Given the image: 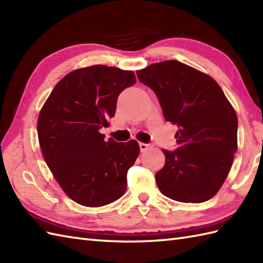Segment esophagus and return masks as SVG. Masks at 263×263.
I'll return each instance as SVG.
<instances>
[{
  "mask_svg": "<svg viewBox=\"0 0 263 263\" xmlns=\"http://www.w3.org/2000/svg\"><path fill=\"white\" fill-rule=\"evenodd\" d=\"M139 147H140V150H141V152L143 153V152H146V150L150 147V144H149V143H143V142H140V143H139Z\"/></svg>",
  "mask_w": 263,
  "mask_h": 263,
  "instance_id": "34e87169",
  "label": "esophagus"
}]
</instances>
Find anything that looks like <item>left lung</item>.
Here are the masks:
<instances>
[{"label":"left lung","mask_w":263,"mask_h":263,"mask_svg":"<svg viewBox=\"0 0 263 263\" xmlns=\"http://www.w3.org/2000/svg\"><path fill=\"white\" fill-rule=\"evenodd\" d=\"M157 96L167 122L176 124L177 148L163 149L156 182L167 198L200 203L219 191L237 150V116L219 85L178 61L137 71Z\"/></svg>","instance_id":"obj_1"}]
</instances>
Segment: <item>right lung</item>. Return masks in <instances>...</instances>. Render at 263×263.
<instances>
[{
	"label": "right lung",
	"instance_id": "add662e5",
	"mask_svg": "<svg viewBox=\"0 0 263 263\" xmlns=\"http://www.w3.org/2000/svg\"><path fill=\"white\" fill-rule=\"evenodd\" d=\"M132 71L92 65L66 74L39 113L38 140L48 168L77 203L102 206L120 199L140 148L136 140H105L99 130L119 95L136 83Z\"/></svg>",
	"mask_w": 263,
	"mask_h": 263
}]
</instances>
